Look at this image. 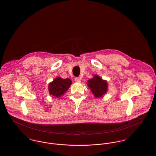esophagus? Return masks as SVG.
<instances>
[{
  "instance_id": "obj_1",
  "label": "esophagus",
  "mask_w": 156,
  "mask_h": 156,
  "mask_svg": "<svg viewBox=\"0 0 156 156\" xmlns=\"http://www.w3.org/2000/svg\"><path fill=\"white\" fill-rule=\"evenodd\" d=\"M74 80L76 82H80L81 80H82V79L80 77H76L74 79Z\"/></svg>"
}]
</instances>
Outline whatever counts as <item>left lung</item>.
I'll return each mask as SVG.
<instances>
[{"instance_id": "8db88e82", "label": "left lung", "mask_w": 156, "mask_h": 156, "mask_svg": "<svg viewBox=\"0 0 156 156\" xmlns=\"http://www.w3.org/2000/svg\"><path fill=\"white\" fill-rule=\"evenodd\" d=\"M88 86L95 98L102 97L107 92L108 88L107 81L103 80L97 75H94L92 79H89Z\"/></svg>"}]
</instances>
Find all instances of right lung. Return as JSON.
<instances>
[{"instance_id": "obj_1", "label": "right lung", "mask_w": 156, "mask_h": 156, "mask_svg": "<svg viewBox=\"0 0 156 156\" xmlns=\"http://www.w3.org/2000/svg\"><path fill=\"white\" fill-rule=\"evenodd\" d=\"M71 83L72 82L69 79H62L58 77L49 83V94L52 96L59 98L68 89Z\"/></svg>"}]
</instances>
